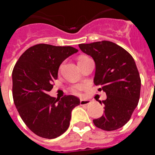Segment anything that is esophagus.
Segmentation results:
<instances>
[{
	"label": "esophagus",
	"mask_w": 155,
	"mask_h": 155,
	"mask_svg": "<svg viewBox=\"0 0 155 155\" xmlns=\"http://www.w3.org/2000/svg\"><path fill=\"white\" fill-rule=\"evenodd\" d=\"M91 102L89 99H81L80 101V104L81 105H88V104Z\"/></svg>",
	"instance_id": "1"
}]
</instances>
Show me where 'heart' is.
I'll return each mask as SVG.
<instances>
[{"instance_id":"b5f03b06","label":"heart","mask_w":155,"mask_h":155,"mask_svg":"<svg viewBox=\"0 0 155 155\" xmlns=\"http://www.w3.org/2000/svg\"><path fill=\"white\" fill-rule=\"evenodd\" d=\"M86 58H88V57H79L78 61H82V60H84V59H86ZM84 85H82V84H78V85H75L72 87V91H73V93H74V94H78L79 92H80L81 91H82V90L84 89Z\"/></svg>"}]
</instances>
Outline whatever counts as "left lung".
I'll return each instance as SVG.
<instances>
[{"label":"left lung","mask_w":155,"mask_h":155,"mask_svg":"<svg viewBox=\"0 0 155 155\" xmlns=\"http://www.w3.org/2000/svg\"><path fill=\"white\" fill-rule=\"evenodd\" d=\"M83 53L95 63L94 84L107 98L98 101L105 113L93 120L98 128L112 131L124 127L137 106L141 81L132 56L121 46L110 41L79 44Z\"/></svg>","instance_id":"left-lung-1"}]
</instances>
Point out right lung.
I'll return each instance as SVG.
<instances>
[{
  "label": "right lung",
  "mask_w": 155,
  "mask_h": 155,
  "mask_svg": "<svg viewBox=\"0 0 155 155\" xmlns=\"http://www.w3.org/2000/svg\"><path fill=\"white\" fill-rule=\"evenodd\" d=\"M78 51L71 46L37 44L25 50L14 68L12 94L16 109L30 130L41 137L53 139L64 134L71 112L80 104L74 95L56 98L48 94L60 65Z\"/></svg>",
  "instance_id": "1"
}]
</instances>
